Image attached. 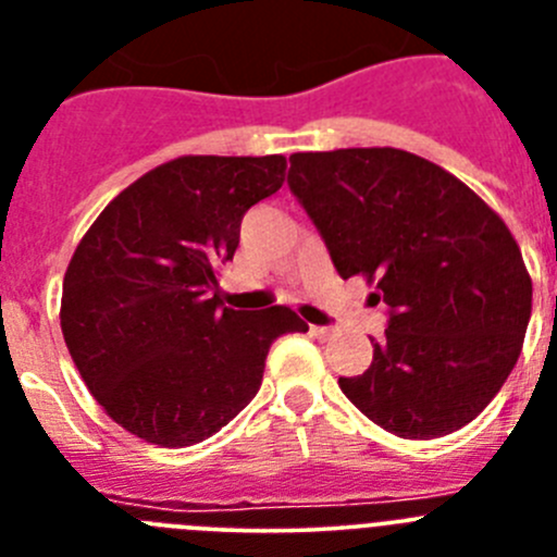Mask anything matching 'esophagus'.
<instances>
[{
  "label": "esophagus",
  "mask_w": 557,
  "mask_h": 557,
  "mask_svg": "<svg viewBox=\"0 0 557 557\" xmlns=\"http://www.w3.org/2000/svg\"><path fill=\"white\" fill-rule=\"evenodd\" d=\"M309 332H312L314 337H321V339L332 337V329H329V326H309Z\"/></svg>",
  "instance_id": "1"
}]
</instances>
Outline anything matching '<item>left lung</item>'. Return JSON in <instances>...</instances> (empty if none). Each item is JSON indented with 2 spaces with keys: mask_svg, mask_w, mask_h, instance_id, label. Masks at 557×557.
Wrapping results in <instances>:
<instances>
[{
  "mask_svg": "<svg viewBox=\"0 0 557 557\" xmlns=\"http://www.w3.org/2000/svg\"><path fill=\"white\" fill-rule=\"evenodd\" d=\"M287 184L343 278L387 304L362 376L339 391L373 424L430 441L474 421L521 354L533 282L502 218L444 166L396 147L293 152Z\"/></svg>",
  "mask_w": 557,
  "mask_h": 557,
  "instance_id": "8db88e82",
  "label": "left lung"
}]
</instances>
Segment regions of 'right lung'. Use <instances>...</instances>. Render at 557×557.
Wrapping results in <instances>:
<instances>
[{
    "label": "right lung",
    "instance_id": "obj_1",
    "mask_svg": "<svg viewBox=\"0 0 557 557\" xmlns=\"http://www.w3.org/2000/svg\"><path fill=\"white\" fill-rule=\"evenodd\" d=\"M284 156H181L102 209L63 275L61 329L83 382L131 435L181 449L259 393L275 337L307 332L289 307L236 312L218 270L245 211L282 189Z\"/></svg>",
    "mask_w": 557,
    "mask_h": 557
}]
</instances>
